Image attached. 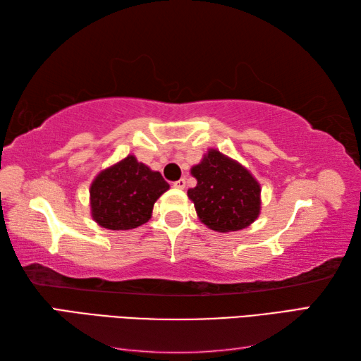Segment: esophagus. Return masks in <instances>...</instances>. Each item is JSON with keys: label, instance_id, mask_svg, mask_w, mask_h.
I'll return each instance as SVG.
<instances>
[{"label": "esophagus", "instance_id": "1", "mask_svg": "<svg viewBox=\"0 0 361 361\" xmlns=\"http://www.w3.org/2000/svg\"><path fill=\"white\" fill-rule=\"evenodd\" d=\"M173 188L176 189H185L186 188V180L185 178H180L178 181L173 183Z\"/></svg>", "mask_w": 361, "mask_h": 361}]
</instances>
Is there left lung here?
Masks as SVG:
<instances>
[{
  "label": "left lung",
  "instance_id": "1",
  "mask_svg": "<svg viewBox=\"0 0 361 361\" xmlns=\"http://www.w3.org/2000/svg\"><path fill=\"white\" fill-rule=\"evenodd\" d=\"M197 186L188 190L203 224L219 233L250 226L260 212V186L237 161L211 149L190 169Z\"/></svg>",
  "mask_w": 361,
  "mask_h": 361
}]
</instances>
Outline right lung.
I'll return each instance as SVG.
<instances>
[{
    "instance_id": "right-lung-1",
    "label": "right lung",
    "mask_w": 361,
    "mask_h": 361,
    "mask_svg": "<svg viewBox=\"0 0 361 361\" xmlns=\"http://www.w3.org/2000/svg\"><path fill=\"white\" fill-rule=\"evenodd\" d=\"M169 189L159 172L128 155L99 173L90 188L91 216L99 225L119 231L141 226L152 217L153 204Z\"/></svg>"
}]
</instances>
